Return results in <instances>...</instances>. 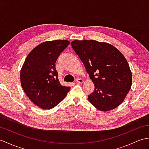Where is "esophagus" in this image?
Wrapping results in <instances>:
<instances>
[{"instance_id":"obj_1","label":"esophagus","mask_w":149,"mask_h":149,"mask_svg":"<svg viewBox=\"0 0 149 149\" xmlns=\"http://www.w3.org/2000/svg\"><path fill=\"white\" fill-rule=\"evenodd\" d=\"M75 82L77 83H83L84 81H83V79H82L79 78V79H77L75 81Z\"/></svg>"}]
</instances>
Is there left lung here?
Listing matches in <instances>:
<instances>
[{
    "label": "left lung",
    "instance_id": "left-lung-1",
    "mask_svg": "<svg viewBox=\"0 0 149 149\" xmlns=\"http://www.w3.org/2000/svg\"><path fill=\"white\" fill-rule=\"evenodd\" d=\"M71 45L94 84L95 89L88 97L89 102L101 111L115 109L132 85V73L124 56L106 42L74 40Z\"/></svg>",
    "mask_w": 149,
    "mask_h": 149
}]
</instances>
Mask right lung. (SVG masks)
Returning a JSON list of instances; mask_svg holds the SVG:
<instances>
[{
    "mask_svg": "<svg viewBox=\"0 0 149 149\" xmlns=\"http://www.w3.org/2000/svg\"><path fill=\"white\" fill-rule=\"evenodd\" d=\"M69 44L65 40L44 42L31 50L22 65L21 86L31 102L40 108L54 107L70 90L60 84L55 65L60 53Z\"/></svg>",
    "mask_w": 149,
    "mask_h": 149,
    "instance_id": "1",
    "label": "right lung"
}]
</instances>
